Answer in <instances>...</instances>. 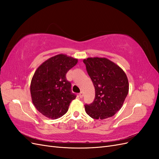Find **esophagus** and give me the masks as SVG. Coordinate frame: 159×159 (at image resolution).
<instances>
[{
    "label": "esophagus",
    "mask_w": 159,
    "mask_h": 159,
    "mask_svg": "<svg viewBox=\"0 0 159 159\" xmlns=\"http://www.w3.org/2000/svg\"><path fill=\"white\" fill-rule=\"evenodd\" d=\"M79 96L80 98H82L84 97V92L83 91H81V92L79 93Z\"/></svg>",
    "instance_id": "1"
}]
</instances>
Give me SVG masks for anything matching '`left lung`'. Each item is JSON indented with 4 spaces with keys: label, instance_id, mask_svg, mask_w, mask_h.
<instances>
[{
    "label": "left lung",
    "instance_id": "left-lung-1",
    "mask_svg": "<svg viewBox=\"0 0 159 159\" xmlns=\"http://www.w3.org/2000/svg\"><path fill=\"white\" fill-rule=\"evenodd\" d=\"M83 61L95 91L93 102L85 105L86 113L95 119L113 116L123 106L129 92L125 73L105 57H88Z\"/></svg>",
    "mask_w": 159,
    "mask_h": 159
}]
</instances>
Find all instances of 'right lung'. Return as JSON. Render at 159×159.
I'll return each mask as SVG.
<instances>
[{
    "label": "right lung",
    "instance_id": "add662e5",
    "mask_svg": "<svg viewBox=\"0 0 159 159\" xmlns=\"http://www.w3.org/2000/svg\"><path fill=\"white\" fill-rule=\"evenodd\" d=\"M77 63L78 59L58 54L45 61L36 70L30 84L32 101L46 117L56 119L63 116L75 98L66 75Z\"/></svg>",
    "mask_w": 159,
    "mask_h": 159
}]
</instances>
